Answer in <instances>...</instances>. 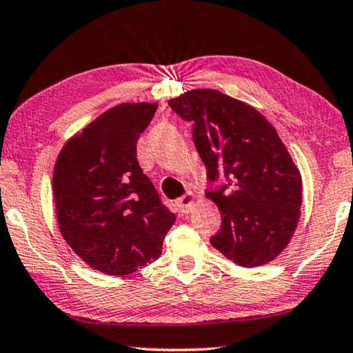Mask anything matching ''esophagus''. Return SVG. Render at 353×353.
<instances>
[{
  "label": "esophagus",
  "mask_w": 353,
  "mask_h": 353,
  "mask_svg": "<svg viewBox=\"0 0 353 353\" xmlns=\"http://www.w3.org/2000/svg\"><path fill=\"white\" fill-rule=\"evenodd\" d=\"M193 201H195V196L192 195V193H185V195L179 196L176 200V205H177V210L182 212V214H187V212L192 211L193 208Z\"/></svg>",
  "instance_id": "34e87169"
}]
</instances>
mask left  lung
Instances as JSON below:
<instances>
[{"label": "left lung", "mask_w": 353, "mask_h": 353, "mask_svg": "<svg viewBox=\"0 0 353 353\" xmlns=\"http://www.w3.org/2000/svg\"><path fill=\"white\" fill-rule=\"evenodd\" d=\"M193 123V143L222 212L211 245L241 267H257L288 245L299 219V170L275 128L254 107L216 89H193L170 101Z\"/></svg>", "instance_id": "8db88e82"}]
</instances>
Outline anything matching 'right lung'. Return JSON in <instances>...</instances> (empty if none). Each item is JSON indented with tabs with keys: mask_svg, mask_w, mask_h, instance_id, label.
<instances>
[{
	"mask_svg": "<svg viewBox=\"0 0 353 353\" xmlns=\"http://www.w3.org/2000/svg\"><path fill=\"white\" fill-rule=\"evenodd\" d=\"M157 103H121L70 139L54 168L59 227L72 250L108 275H128L161 254L176 221L137 161V141Z\"/></svg>",
	"mask_w": 353,
	"mask_h": 353,
	"instance_id": "right-lung-1",
	"label": "right lung"
}]
</instances>
